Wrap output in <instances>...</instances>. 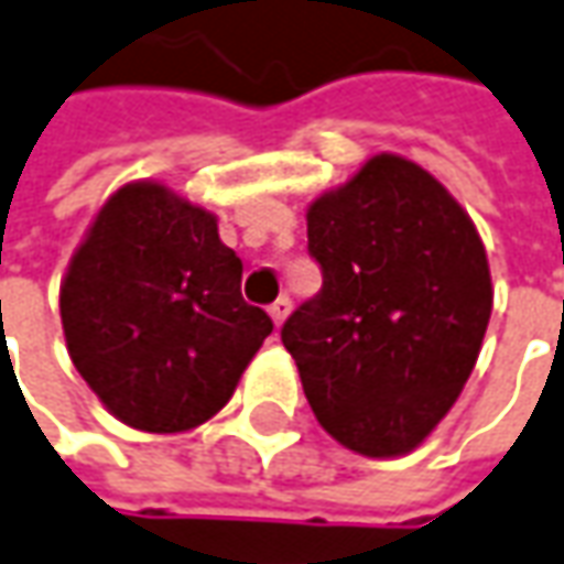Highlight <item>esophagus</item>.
Masks as SVG:
<instances>
[{
  "label": "esophagus",
  "instance_id": "obj_1",
  "mask_svg": "<svg viewBox=\"0 0 564 564\" xmlns=\"http://www.w3.org/2000/svg\"><path fill=\"white\" fill-rule=\"evenodd\" d=\"M289 313H291V301H289V297H279L273 307H270V316H273L275 328L285 323V316H289Z\"/></svg>",
  "mask_w": 564,
  "mask_h": 564
}]
</instances>
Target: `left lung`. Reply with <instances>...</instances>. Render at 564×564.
<instances>
[{
	"instance_id": "left-lung-1",
	"label": "left lung",
	"mask_w": 564,
	"mask_h": 564,
	"mask_svg": "<svg viewBox=\"0 0 564 564\" xmlns=\"http://www.w3.org/2000/svg\"><path fill=\"white\" fill-rule=\"evenodd\" d=\"M323 291L282 328L319 425L369 459L406 456L463 394L494 285L463 204L381 151L307 207Z\"/></svg>"
}]
</instances>
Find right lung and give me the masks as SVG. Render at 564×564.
<instances>
[{
    "instance_id": "right-lung-1",
    "label": "right lung",
    "mask_w": 564,
    "mask_h": 564,
    "mask_svg": "<svg viewBox=\"0 0 564 564\" xmlns=\"http://www.w3.org/2000/svg\"><path fill=\"white\" fill-rule=\"evenodd\" d=\"M58 307L83 381L149 434L192 432L220 413L273 332L241 297V260L217 214L158 180L120 185L98 207Z\"/></svg>"
}]
</instances>
